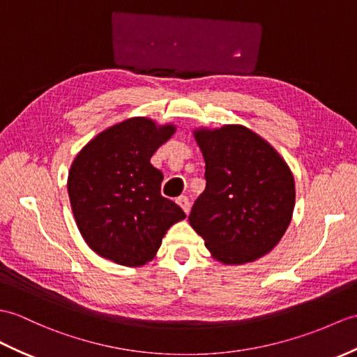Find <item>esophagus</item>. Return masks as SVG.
<instances>
[{"label":"esophagus","mask_w":357,"mask_h":357,"mask_svg":"<svg viewBox=\"0 0 357 357\" xmlns=\"http://www.w3.org/2000/svg\"><path fill=\"white\" fill-rule=\"evenodd\" d=\"M178 205L181 206L182 210H184V213L185 214H188L190 213V201H188V197H185V196H181V197H178Z\"/></svg>","instance_id":"1"}]
</instances>
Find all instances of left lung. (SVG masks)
I'll list each match as a JSON object with an SVG mask.
<instances>
[{
	"label": "left lung",
	"instance_id": "obj_1",
	"mask_svg": "<svg viewBox=\"0 0 357 357\" xmlns=\"http://www.w3.org/2000/svg\"><path fill=\"white\" fill-rule=\"evenodd\" d=\"M206 185L188 222L214 260L245 264L271 252L295 206L294 175L266 139L242 124L196 128Z\"/></svg>",
	"mask_w": 357,
	"mask_h": 357
}]
</instances>
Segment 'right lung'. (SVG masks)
Listing matches in <instances>:
<instances>
[{"mask_svg":"<svg viewBox=\"0 0 357 357\" xmlns=\"http://www.w3.org/2000/svg\"><path fill=\"white\" fill-rule=\"evenodd\" d=\"M176 124L130 117L106 128L82 147L68 172V196L77 228L97 255L121 266L152 261L167 229L185 213L161 196L162 173L151 158Z\"/></svg>","mask_w":357,"mask_h":357,"instance_id":"add662e5","label":"right lung"}]
</instances>
